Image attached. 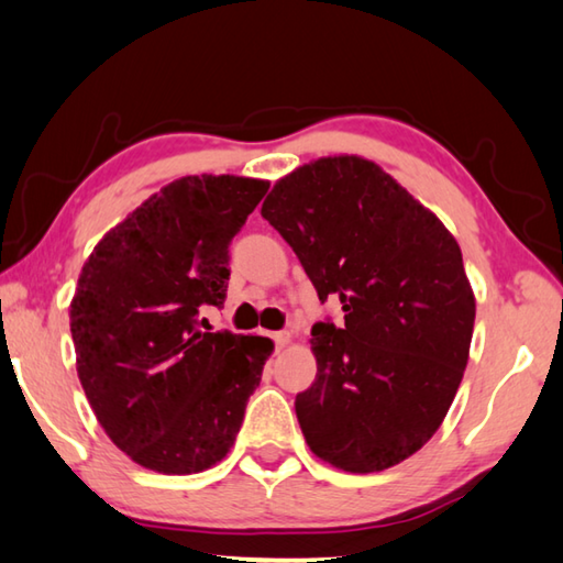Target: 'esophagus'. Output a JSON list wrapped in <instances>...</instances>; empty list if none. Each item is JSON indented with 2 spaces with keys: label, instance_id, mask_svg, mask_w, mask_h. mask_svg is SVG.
<instances>
[{
  "label": "esophagus",
  "instance_id": "34e87169",
  "mask_svg": "<svg viewBox=\"0 0 563 563\" xmlns=\"http://www.w3.org/2000/svg\"><path fill=\"white\" fill-rule=\"evenodd\" d=\"M273 341H275V344H278V349H285L292 341V336H290V332H275Z\"/></svg>",
  "mask_w": 563,
  "mask_h": 563
}]
</instances>
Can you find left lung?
<instances>
[{
	"mask_svg": "<svg viewBox=\"0 0 563 563\" xmlns=\"http://www.w3.org/2000/svg\"><path fill=\"white\" fill-rule=\"evenodd\" d=\"M344 324L312 327L314 383L295 398L317 459L376 473L442 427L468 363L476 295L432 209L378 163L327 156L273 185L261 207Z\"/></svg>",
	"mask_w": 563,
	"mask_h": 563,
	"instance_id": "1",
	"label": "left lung"
}]
</instances>
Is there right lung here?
<instances>
[{"label":"right lung","instance_id":"obj_1","mask_svg":"<svg viewBox=\"0 0 563 563\" xmlns=\"http://www.w3.org/2000/svg\"><path fill=\"white\" fill-rule=\"evenodd\" d=\"M268 180L185 175L87 256L70 300L77 378L97 422L134 464L187 476L219 464L273 354L268 336L200 332L224 305L229 244Z\"/></svg>","mask_w":563,"mask_h":563}]
</instances>
